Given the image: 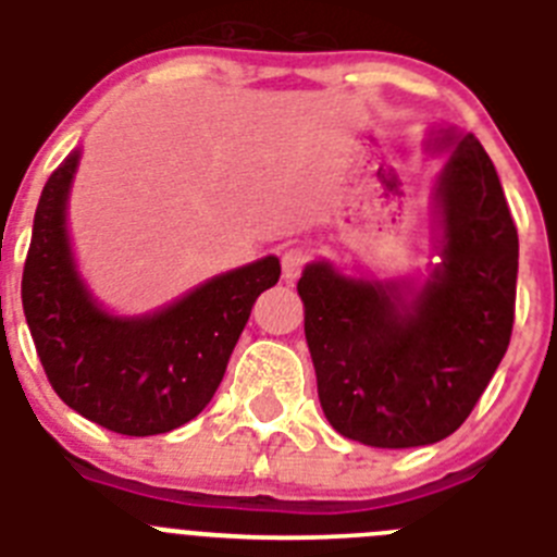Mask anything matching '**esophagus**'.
I'll return each mask as SVG.
<instances>
[{
  "label": "esophagus",
  "mask_w": 557,
  "mask_h": 557,
  "mask_svg": "<svg viewBox=\"0 0 557 557\" xmlns=\"http://www.w3.org/2000/svg\"><path fill=\"white\" fill-rule=\"evenodd\" d=\"M280 263H283V277L285 280H297L299 274H302V269H306V263H308V251L302 249V246H288V249L283 251Z\"/></svg>",
  "instance_id": "obj_1"
}]
</instances>
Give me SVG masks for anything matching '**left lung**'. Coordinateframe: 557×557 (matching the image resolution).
Returning <instances> with one entry per match:
<instances>
[{
  "label": "left lung",
  "instance_id": "obj_1",
  "mask_svg": "<svg viewBox=\"0 0 557 557\" xmlns=\"http://www.w3.org/2000/svg\"><path fill=\"white\" fill-rule=\"evenodd\" d=\"M440 148V263L420 288L347 277L325 260L297 283L322 412L364 446L457 432L510 345L519 235L505 190L473 134H443Z\"/></svg>",
  "mask_w": 557,
  "mask_h": 557
}]
</instances>
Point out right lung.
Returning <instances> with one entry per match:
<instances>
[{"mask_svg":"<svg viewBox=\"0 0 557 557\" xmlns=\"http://www.w3.org/2000/svg\"><path fill=\"white\" fill-rule=\"evenodd\" d=\"M81 151L47 178L22 274V306L58 398L128 437L164 434L196 418L226 372L255 299L280 280L274 255L207 280L148 317H111L75 269L66 198Z\"/></svg>","mask_w":557,"mask_h":557,"instance_id":"add662e5","label":"right lung"}]
</instances>
